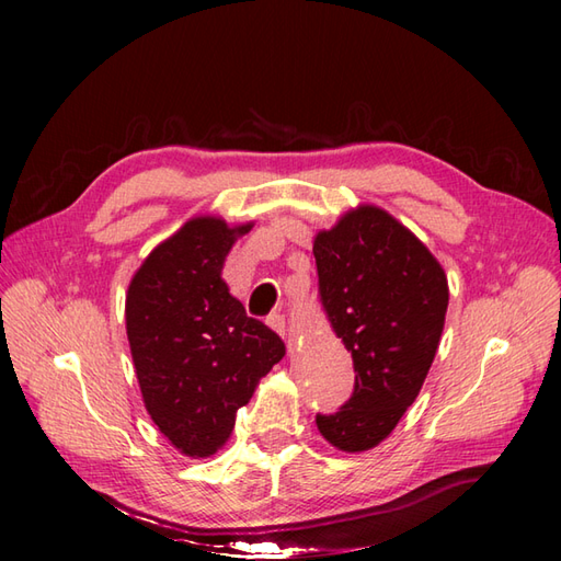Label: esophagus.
Instances as JSON below:
<instances>
[{
  "instance_id": "obj_1",
  "label": "esophagus",
  "mask_w": 561,
  "mask_h": 561,
  "mask_svg": "<svg viewBox=\"0 0 561 561\" xmlns=\"http://www.w3.org/2000/svg\"><path fill=\"white\" fill-rule=\"evenodd\" d=\"M266 325L274 330L276 334H280L283 339H287V325H285V316H280V313H271L268 318H266Z\"/></svg>"
}]
</instances>
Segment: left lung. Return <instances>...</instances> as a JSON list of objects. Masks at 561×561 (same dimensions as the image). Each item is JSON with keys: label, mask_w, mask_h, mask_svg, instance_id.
<instances>
[{"label": "left lung", "mask_w": 561, "mask_h": 561, "mask_svg": "<svg viewBox=\"0 0 561 561\" xmlns=\"http://www.w3.org/2000/svg\"><path fill=\"white\" fill-rule=\"evenodd\" d=\"M313 257L322 307L355 367L351 400L318 414V431L339 451L375 449L428 377L445 330L447 274L410 229L369 203L318 231Z\"/></svg>", "instance_id": "8db88e82"}]
</instances>
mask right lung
I'll return each mask as SVG.
<instances>
[{
  "instance_id": "add662e5",
  "label": "right lung",
  "mask_w": 561,
  "mask_h": 561,
  "mask_svg": "<svg viewBox=\"0 0 561 561\" xmlns=\"http://www.w3.org/2000/svg\"><path fill=\"white\" fill-rule=\"evenodd\" d=\"M254 222L198 215L151 250L126 293V334L145 410L180 454L208 458L285 344L248 318L222 278Z\"/></svg>"
}]
</instances>
